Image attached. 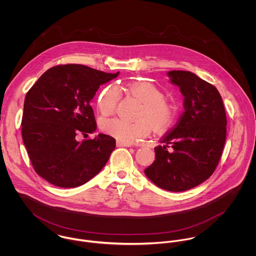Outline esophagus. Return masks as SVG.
<instances>
[{
    "instance_id": "esophagus-1",
    "label": "esophagus",
    "mask_w": 256,
    "mask_h": 256,
    "mask_svg": "<svg viewBox=\"0 0 256 256\" xmlns=\"http://www.w3.org/2000/svg\"><path fill=\"white\" fill-rule=\"evenodd\" d=\"M117 146H132L133 145L131 143H124V142H120V141H117L116 143Z\"/></svg>"
}]
</instances>
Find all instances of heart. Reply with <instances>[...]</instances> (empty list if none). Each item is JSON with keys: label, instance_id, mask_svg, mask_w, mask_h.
Returning <instances> with one entry per match:
<instances>
[{"label": "heart", "instance_id": "b5f03b06", "mask_svg": "<svg viewBox=\"0 0 256 256\" xmlns=\"http://www.w3.org/2000/svg\"><path fill=\"white\" fill-rule=\"evenodd\" d=\"M128 92L139 100L142 106L136 121L113 118L102 122V130L124 143H131L146 137L150 129L156 134L168 131L178 117L176 106L164 100V94L154 84L136 82L128 86ZM121 100V90L116 84L104 88L98 98V108L104 116L115 113Z\"/></svg>", "mask_w": 256, "mask_h": 256}]
</instances>
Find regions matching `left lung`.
Here are the masks:
<instances>
[{"mask_svg":"<svg viewBox=\"0 0 256 256\" xmlns=\"http://www.w3.org/2000/svg\"><path fill=\"white\" fill-rule=\"evenodd\" d=\"M184 96L176 125L156 146V160L145 170L158 187L180 192L208 180L215 172L226 136V116L218 90L187 71H170Z\"/></svg>","mask_w":256,"mask_h":256,"instance_id":"8db88e82","label":"left lung"}]
</instances>
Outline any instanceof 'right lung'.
Returning <instances> with one entry per match:
<instances>
[{
	"label": "right lung",
	"instance_id": "obj_1",
	"mask_svg": "<svg viewBox=\"0 0 256 256\" xmlns=\"http://www.w3.org/2000/svg\"><path fill=\"white\" fill-rule=\"evenodd\" d=\"M84 65L66 64L48 69L28 92L22 135L38 176L53 185L72 188L88 182L106 166L115 139L98 134L90 102L100 86L116 78Z\"/></svg>",
	"mask_w": 256,
	"mask_h": 256
}]
</instances>
